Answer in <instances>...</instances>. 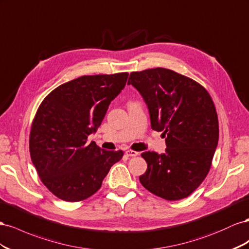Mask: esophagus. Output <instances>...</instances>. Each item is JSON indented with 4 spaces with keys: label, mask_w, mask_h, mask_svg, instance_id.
<instances>
[{
    "label": "esophagus",
    "mask_w": 249,
    "mask_h": 249,
    "mask_svg": "<svg viewBox=\"0 0 249 249\" xmlns=\"http://www.w3.org/2000/svg\"><path fill=\"white\" fill-rule=\"evenodd\" d=\"M125 153H126L127 156H130V158H133V156L139 155V152L138 151H134V150H127Z\"/></svg>",
    "instance_id": "1"
}]
</instances>
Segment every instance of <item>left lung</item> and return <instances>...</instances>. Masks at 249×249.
<instances>
[{"label": "left lung", "mask_w": 249, "mask_h": 249, "mask_svg": "<svg viewBox=\"0 0 249 249\" xmlns=\"http://www.w3.org/2000/svg\"><path fill=\"white\" fill-rule=\"evenodd\" d=\"M148 105L151 127L162 131L166 152H143V187L166 200L191 195L207 177L218 145L219 124L209 91L191 78L164 68L130 73Z\"/></svg>", "instance_id": "1"}]
</instances>
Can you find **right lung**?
<instances>
[{
  "label": "right lung",
  "mask_w": 249,
  "mask_h": 249,
  "mask_svg": "<svg viewBox=\"0 0 249 249\" xmlns=\"http://www.w3.org/2000/svg\"><path fill=\"white\" fill-rule=\"evenodd\" d=\"M128 73L88 75L53 89L35 113L29 150L41 182L59 199H87L101 188L123 151H106L88 137L101 125Z\"/></svg>",
  "instance_id": "1"
}]
</instances>
